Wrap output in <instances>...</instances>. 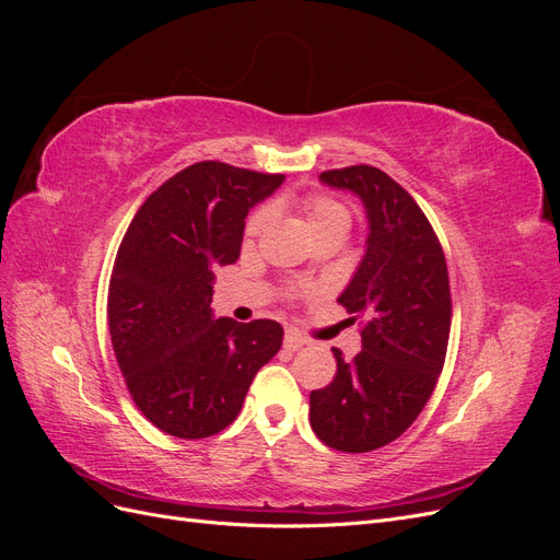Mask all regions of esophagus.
<instances>
[{
	"instance_id": "obj_1",
	"label": "esophagus",
	"mask_w": 560,
	"mask_h": 560,
	"mask_svg": "<svg viewBox=\"0 0 560 560\" xmlns=\"http://www.w3.org/2000/svg\"><path fill=\"white\" fill-rule=\"evenodd\" d=\"M303 346H306V338H303L301 334H296L294 329H287L284 331V348L287 350H299Z\"/></svg>"
}]
</instances>
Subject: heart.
I'll return each instance as SVG.
<instances>
[{"label":"heart","instance_id":"1","mask_svg":"<svg viewBox=\"0 0 560 560\" xmlns=\"http://www.w3.org/2000/svg\"><path fill=\"white\" fill-rule=\"evenodd\" d=\"M299 208H301L303 222H306L311 233L315 229H319V226H327V224H348L350 222V214L341 206V202H336L334 198H327V196H306V198H301ZM264 226H266V212H257V214L249 217L247 233L249 235H257Z\"/></svg>","mask_w":560,"mask_h":560}]
</instances>
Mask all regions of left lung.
Segmentation results:
<instances>
[{
    "mask_svg": "<svg viewBox=\"0 0 560 560\" xmlns=\"http://www.w3.org/2000/svg\"><path fill=\"white\" fill-rule=\"evenodd\" d=\"M319 182L362 200L364 257L338 303L362 319V350H334V381L311 393V428L343 453L395 442L425 409L444 369L451 290L442 245L418 202L378 167L352 165Z\"/></svg>",
    "mask_w": 560,
    "mask_h": 560,
    "instance_id": "left-lung-1",
    "label": "left lung"
}]
</instances>
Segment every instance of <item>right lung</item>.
<instances>
[{
  "label": "right lung",
  "instance_id": "obj_1",
  "mask_svg": "<svg viewBox=\"0 0 560 560\" xmlns=\"http://www.w3.org/2000/svg\"><path fill=\"white\" fill-rule=\"evenodd\" d=\"M284 175L202 161L167 179L130 222L107 299L116 362L147 420L179 439L222 432L282 346L273 319L212 311L214 268L241 257L245 217Z\"/></svg>",
  "mask_w": 560,
  "mask_h": 560
}]
</instances>
